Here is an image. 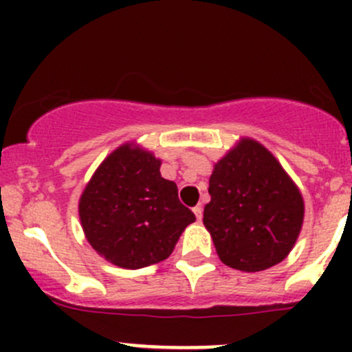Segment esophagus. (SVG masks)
Segmentation results:
<instances>
[{
  "label": "esophagus",
  "mask_w": 352,
  "mask_h": 352,
  "mask_svg": "<svg viewBox=\"0 0 352 352\" xmlns=\"http://www.w3.org/2000/svg\"><path fill=\"white\" fill-rule=\"evenodd\" d=\"M192 211H194V214H196L197 221H201V219H202V208H201V206H196V208H194Z\"/></svg>",
  "instance_id": "34e87169"
}]
</instances>
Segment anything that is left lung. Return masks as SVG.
<instances>
[{
    "label": "left lung",
    "mask_w": 352,
    "mask_h": 352,
    "mask_svg": "<svg viewBox=\"0 0 352 352\" xmlns=\"http://www.w3.org/2000/svg\"><path fill=\"white\" fill-rule=\"evenodd\" d=\"M209 196L202 221L221 262L257 272L289 254L303 223V199L262 144L243 140L219 160Z\"/></svg>",
    "instance_id": "obj_1"
}]
</instances>
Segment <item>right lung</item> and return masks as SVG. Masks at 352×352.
Here are the masks:
<instances>
[{
	"instance_id": "right-lung-1",
	"label": "right lung",
	"mask_w": 352,
	"mask_h": 352,
	"mask_svg": "<svg viewBox=\"0 0 352 352\" xmlns=\"http://www.w3.org/2000/svg\"><path fill=\"white\" fill-rule=\"evenodd\" d=\"M80 219L102 257L119 267L141 269L165 261L196 216L179 201L175 182L162 177L160 160L124 144L85 187Z\"/></svg>"
}]
</instances>
